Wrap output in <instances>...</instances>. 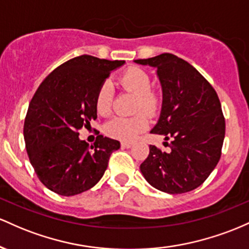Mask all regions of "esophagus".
<instances>
[{
    "label": "esophagus",
    "instance_id": "34e87169",
    "mask_svg": "<svg viewBox=\"0 0 249 249\" xmlns=\"http://www.w3.org/2000/svg\"><path fill=\"white\" fill-rule=\"evenodd\" d=\"M133 142H129V141H122L121 142V146L124 147V148H130V147H133Z\"/></svg>",
    "mask_w": 249,
    "mask_h": 249
}]
</instances>
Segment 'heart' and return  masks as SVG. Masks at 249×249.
I'll return each mask as SVG.
<instances>
[{
	"label": "heart",
	"instance_id": "obj_1",
	"mask_svg": "<svg viewBox=\"0 0 249 249\" xmlns=\"http://www.w3.org/2000/svg\"><path fill=\"white\" fill-rule=\"evenodd\" d=\"M120 83L125 90L136 95L135 110H143L149 115H155L161 106V96L152 89V77L149 72L140 67H130L120 76ZM113 102V88L110 83L105 81L95 95V109L99 115L106 116L110 113ZM149 121L144 113H139L130 117L116 116L110 120L105 127L108 136L117 140L129 141L138 134L147 129Z\"/></svg>",
	"mask_w": 249,
	"mask_h": 249
}]
</instances>
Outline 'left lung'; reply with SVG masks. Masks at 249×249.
<instances>
[{
	"label": "left lung",
	"instance_id": "1",
	"mask_svg": "<svg viewBox=\"0 0 249 249\" xmlns=\"http://www.w3.org/2000/svg\"><path fill=\"white\" fill-rule=\"evenodd\" d=\"M134 62L156 68L162 108L150 133L170 141L169 152L150 144L140 170L159 191L191 192L205 182L221 156L226 124L216 91L192 64L173 54Z\"/></svg>",
	"mask_w": 249,
	"mask_h": 249
}]
</instances>
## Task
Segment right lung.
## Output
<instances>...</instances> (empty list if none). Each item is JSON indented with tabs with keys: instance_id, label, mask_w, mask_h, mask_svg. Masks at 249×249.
Masks as SVG:
<instances>
[{
	"instance_id": "obj_1",
	"label": "right lung",
	"mask_w": 249,
	"mask_h": 249,
	"mask_svg": "<svg viewBox=\"0 0 249 249\" xmlns=\"http://www.w3.org/2000/svg\"><path fill=\"white\" fill-rule=\"evenodd\" d=\"M124 61L81 55L54 69L35 91L24 120L30 163L47 188L63 196L88 191L101 180L116 140L99 135L93 146L79 130L96 120L95 95Z\"/></svg>"
}]
</instances>
